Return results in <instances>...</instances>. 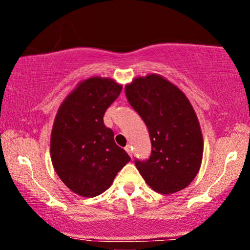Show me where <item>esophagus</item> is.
I'll use <instances>...</instances> for the list:
<instances>
[{
    "label": "esophagus",
    "instance_id": "esophagus-1",
    "mask_svg": "<svg viewBox=\"0 0 250 250\" xmlns=\"http://www.w3.org/2000/svg\"><path fill=\"white\" fill-rule=\"evenodd\" d=\"M125 151L128 153V155H129V156H132V155H133V148H132V146H130V145H127V146L125 147Z\"/></svg>",
    "mask_w": 250,
    "mask_h": 250
}]
</instances>
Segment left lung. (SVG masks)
I'll return each instance as SVG.
<instances>
[{
    "mask_svg": "<svg viewBox=\"0 0 250 250\" xmlns=\"http://www.w3.org/2000/svg\"><path fill=\"white\" fill-rule=\"evenodd\" d=\"M125 93L147 126L152 143L149 159L135 161L137 170L159 193L183 190L198 174L203 154L201 127L190 101L157 74L134 78Z\"/></svg>",
    "mask_w": 250,
    "mask_h": 250,
    "instance_id": "1",
    "label": "left lung"
}]
</instances>
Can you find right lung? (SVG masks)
<instances>
[{
	"mask_svg": "<svg viewBox=\"0 0 250 250\" xmlns=\"http://www.w3.org/2000/svg\"><path fill=\"white\" fill-rule=\"evenodd\" d=\"M123 86L110 78L80 82L61 103L53 122L50 156L61 181L86 198L102 194L130 161L104 124V114Z\"/></svg>",
	"mask_w": 250,
	"mask_h": 250,
	"instance_id": "obj_1",
	"label": "right lung"
}]
</instances>
